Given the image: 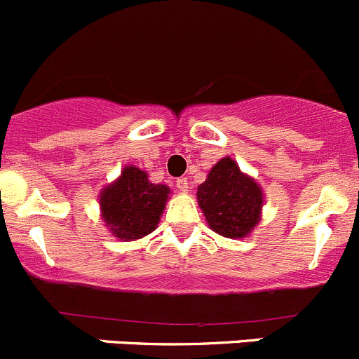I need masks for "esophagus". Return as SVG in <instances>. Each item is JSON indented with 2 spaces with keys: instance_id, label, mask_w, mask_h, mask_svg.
<instances>
[{
  "instance_id": "esophagus-1",
  "label": "esophagus",
  "mask_w": 359,
  "mask_h": 359,
  "mask_svg": "<svg viewBox=\"0 0 359 359\" xmlns=\"http://www.w3.org/2000/svg\"><path fill=\"white\" fill-rule=\"evenodd\" d=\"M176 189L182 190V192H187V190H189V180H187V177H177Z\"/></svg>"
}]
</instances>
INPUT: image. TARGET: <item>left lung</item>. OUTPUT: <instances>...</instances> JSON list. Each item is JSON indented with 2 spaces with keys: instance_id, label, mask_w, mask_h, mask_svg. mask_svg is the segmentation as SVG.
Returning a JSON list of instances; mask_svg holds the SVG:
<instances>
[{
  "instance_id": "8db88e82",
  "label": "left lung",
  "mask_w": 359,
  "mask_h": 359,
  "mask_svg": "<svg viewBox=\"0 0 359 359\" xmlns=\"http://www.w3.org/2000/svg\"><path fill=\"white\" fill-rule=\"evenodd\" d=\"M197 203L211 231L224 238H247L261 222L264 192L231 156L218 160L197 189Z\"/></svg>"
}]
</instances>
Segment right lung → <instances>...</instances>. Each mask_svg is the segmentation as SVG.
<instances>
[{
	"mask_svg": "<svg viewBox=\"0 0 359 359\" xmlns=\"http://www.w3.org/2000/svg\"><path fill=\"white\" fill-rule=\"evenodd\" d=\"M169 194L167 185L149 182L146 170L125 165L114 182L100 190V217L114 238L137 241L158 227Z\"/></svg>",
	"mask_w": 359,
	"mask_h": 359,
	"instance_id": "1",
	"label": "right lung"
}]
</instances>
